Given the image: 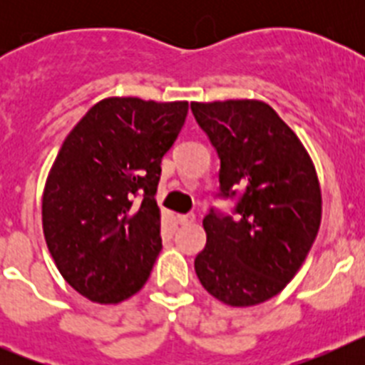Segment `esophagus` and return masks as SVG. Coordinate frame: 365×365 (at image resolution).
<instances>
[{
    "instance_id": "esophagus-1",
    "label": "esophagus",
    "mask_w": 365,
    "mask_h": 365,
    "mask_svg": "<svg viewBox=\"0 0 365 365\" xmlns=\"http://www.w3.org/2000/svg\"><path fill=\"white\" fill-rule=\"evenodd\" d=\"M175 219H177V222H179V225H192V222L195 221V215H193V214H179Z\"/></svg>"
}]
</instances>
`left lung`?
<instances>
[{
  "label": "left lung",
  "mask_w": 365,
  "mask_h": 365,
  "mask_svg": "<svg viewBox=\"0 0 365 365\" xmlns=\"http://www.w3.org/2000/svg\"><path fill=\"white\" fill-rule=\"evenodd\" d=\"M193 117L221 159L219 190H241L235 214L202 219L199 282L230 307L282 292L303 265L322 221V190L298 135L261 100L192 102Z\"/></svg>",
  "instance_id": "1"
}]
</instances>
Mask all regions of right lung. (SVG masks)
<instances>
[{"label": "right lung", "instance_id": "obj_1", "mask_svg": "<svg viewBox=\"0 0 365 365\" xmlns=\"http://www.w3.org/2000/svg\"><path fill=\"white\" fill-rule=\"evenodd\" d=\"M186 115L188 102L111 96L63 140L45 180L41 225L60 274L87 299L120 303L150 278L163 248L160 160Z\"/></svg>", "mask_w": 365, "mask_h": 365}]
</instances>
